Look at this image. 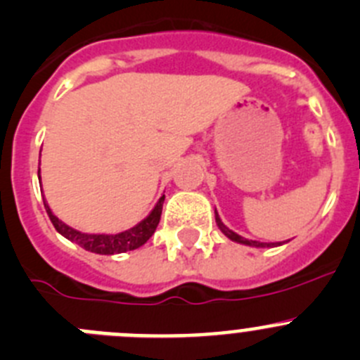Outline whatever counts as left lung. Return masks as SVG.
<instances>
[{
  "label": "left lung",
  "instance_id": "obj_1",
  "mask_svg": "<svg viewBox=\"0 0 360 360\" xmlns=\"http://www.w3.org/2000/svg\"><path fill=\"white\" fill-rule=\"evenodd\" d=\"M214 220H217L218 229H220L221 233L226 234V236L229 238V240L236 241V243L248 245V247H261V248H264V247H278V245H282V243H261V241H252V240H247V238H241L240 234H236V233H234V231H231L229 227H227L226 224H224V221L220 220V217H218L217 210H214Z\"/></svg>",
  "mask_w": 360,
  "mask_h": 360
}]
</instances>
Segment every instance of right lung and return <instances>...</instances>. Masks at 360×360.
<instances>
[{
  "label": "right lung",
  "instance_id": "right-lung-1",
  "mask_svg": "<svg viewBox=\"0 0 360 360\" xmlns=\"http://www.w3.org/2000/svg\"><path fill=\"white\" fill-rule=\"evenodd\" d=\"M39 181H40V169H39ZM163 200L165 195L160 197V200L156 202V206L153 207L149 214L143 218L140 224H136L131 229L122 231V233L117 234H86L82 231H76L72 227H69L67 224H63L58 217H55L49 207V204L44 200V207L48 211L49 220L53 221L55 229L62 234L63 238H67L72 243L79 245L85 250L94 252V254H103V256H113V254H122V252L134 250V248H140L143 243H147L150 236L156 231L158 224H160L161 218V210H163Z\"/></svg>",
  "mask_w": 360,
  "mask_h": 360
}]
</instances>
